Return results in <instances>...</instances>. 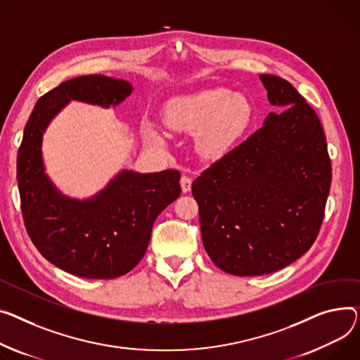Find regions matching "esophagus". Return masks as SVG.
<instances>
[{"label": "esophagus", "instance_id": "1", "mask_svg": "<svg viewBox=\"0 0 360 360\" xmlns=\"http://www.w3.org/2000/svg\"><path fill=\"white\" fill-rule=\"evenodd\" d=\"M191 186H193V179H191L189 176H182L181 178V188H182V193L186 194L191 191Z\"/></svg>", "mask_w": 360, "mask_h": 360}]
</instances>
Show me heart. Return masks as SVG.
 Segmentation results:
<instances>
[{
    "mask_svg": "<svg viewBox=\"0 0 360 360\" xmlns=\"http://www.w3.org/2000/svg\"><path fill=\"white\" fill-rule=\"evenodd\" d=\"M255 110L242 94L224 88H210L181 95L165 107V124L174 131L195 133V146L205 159H220L229 153L253 122ZM150 140H160L153 129Z\"/></svg>",
    "mask_w": 360,
    "mask_h": 360,
    "instance_id": "obj_1",
    "label": "heart"
}]
</instances>
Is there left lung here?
Wrapping results in <instances>:
<instances>
[{
	"label": "left lung",
	"mask_w": 360,
	"mask_h": 360,
	"mask_svg": "<svg viewBox=\"0 0 360 360\" xmlns=\"http://www.w3.org/2000/svg\"><path fill=\"white\" fill-rule=\"evenodd\" d=\"M259 78L268 101L285 110L269 112L193 184L204 249L237 276L271 274L301 257L320 231L331 182L316 111L288 81Z\"/></svg>",
	"instance_id": "1"
}]
</instances>
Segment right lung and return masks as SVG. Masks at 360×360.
<instances>
[{
  "label": "right lung",
  "mask_w": 360,
  "mask_h": 360,
  "mask_svg": "<svg viewBox=\"0 0 360 360\" xmlns=\"http://www.w3.org/2000/svg\"><path fill=\"white\" fill-rule=\"evenodd\" d=\"M133 92L124 79L85 75L62 82L34 105L17 156V182L26 230L55 266L81 278L112 279L145 255L158 215L181 194V174L123 169L88 198L65 195L46 172L43 137L70 103L114 108Z\"/></svg>",
  "instance_id": "obj_1"
}]
</instances>
